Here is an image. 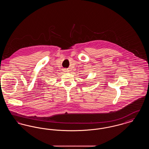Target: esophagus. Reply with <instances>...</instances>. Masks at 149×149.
Returning a JSON list of instances; mask_svg holds the SVG:
<instances>
[{"instance_id":"esophagus-1","label":"esophagus","mask_w":149,"mask_h":149,"mask_svg":"<svg viewBox=\"0 0 149 149\" xmlns=\"http://www.w3.org/2000/svg\"><path fill=\"white\" fill-rule=\"evenodd\" d=\"M65 70H67V69H65ZM66 71H68V70H66Z\"/></svg>"}]
</instances>
